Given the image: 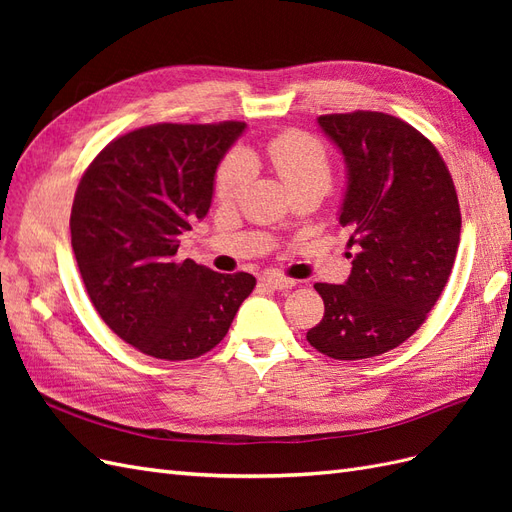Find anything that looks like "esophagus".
Returning <instances> with one entry per match:
<instances>
[{
  "label": "esophagus",
  "mask_w": 512,
  "mask_h": 512,
  "mask_svg": "<svg viewBox=\"0 0 512 512\" xmlns=\"http://www.w3.org/2000/svg\"><path fill=\"white\" fill-rule=\"evenodd\" d=\"M260 284L262 286H269L273 290H288L297 282L290 280V277H286V275H280V273H267V275L260 277Z\"/></svg>",
  "instance_id": "34e87169"
}]
</instances>
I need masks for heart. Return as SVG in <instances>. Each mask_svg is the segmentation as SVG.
<instances>
[{"label": "heart", "mask_w": 512, "mask_h": 512, "mask_svg": "<svg viewBox=\"0 0 512 512\" xmlns=\"http://www.w3.org/2000/svg\"><path fill=\"white\" fill-rule=\"evenodd\" d=\"M265 158L290 192L299 188L327 190L333 177L331 158L316 136L301 130H286L265 145ZM254 173L245 151H230L215 175V194L220 200H237Z\"/></svg>", "instance_id": "obj_1"}]
</instances>
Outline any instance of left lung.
<instances>
[{
    "label": "left lung",
    "mask_w": 512,
    "mask_h": 512,
    "mask_svg": "<svg viewBox=\"0 0 512 512\" xmlns=\"http://www.w3.org/2000/svg\"><path fill=\"white\" fill-rule=\"evenodd\" d=\"M348 185L339 224L350 230L344 284H316L324 316L307 342L339 361L371 359L425 322L453 271L461 211L451 173L427 138L393 115H322Z\"/></svg>",
    "instance_id": "left-lung-1"
}]
</instances>
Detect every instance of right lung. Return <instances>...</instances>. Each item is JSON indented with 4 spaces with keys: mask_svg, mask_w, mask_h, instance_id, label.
<instances>
[{
    "mask_svg": "<svg viewBox=\"0 0 512 512\" xmlns=\"http://www.w3.org/2000/svg\"><path fill=\"white\" fill-rule=\"evenodd\" d=\"M245 123H156L108 143L70 213L72 250L108 329L143 354L188 361L218 346L256 277L177 258L203 220L215 170Z\"/></svg>",
    "mask_w": 512,
    "mask_h": 512,
    "instance_id": "1",
    "label": "right lung"
}]
</instances>
